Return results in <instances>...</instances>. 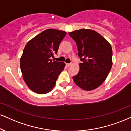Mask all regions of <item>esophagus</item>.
<instances>
[{
  "instance_id": "34e87169",
  "label": "esophagus",
  "mask_w": 131,
  "mask_h": 131,
  "mask_svg": "<svg viewBox=\"0 0 131 131\" xmlns=\"http://www.w3.org/2000/svg\"><path fill=\"white\" fill-rule=\"evenodd\" d=\"M71 65V63H67V64H66V66H67V67H70Z\"/></svg>"
}]
</instances>
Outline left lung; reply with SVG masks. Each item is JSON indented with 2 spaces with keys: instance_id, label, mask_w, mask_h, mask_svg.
Masks as SVG:
<instances>
[{
  "instance_id": "1",
  "label": "left lung",
  "mask_w": 131,
  "mask_h": 131,
  "mask_svg": "<svg viewBox=\"0 0 131 131\" xmlns=\"http://www.w3.org/2000/svg\"><path fill=\"white\" fill-rule=\"evenodd\" d=\"M76 42L80 57L79 72L72 79L85 90H92L104 82L112 66L111 45L96 31L80 29L69 32Z\"/></svg>"
}]
</instances>
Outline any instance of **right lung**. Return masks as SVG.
<instances>
[{
    "instance_id": "add662e5",
    "label": "right lung",
    "mask_w": 131,
    "mask_h": 131,
    "mask_svg": "<svg viewBox=\"0 0 131 131\" xmlns=\"http://www.w3.org/2000/svg\"><path fill=\"white\" fill-rule=\"evenodd\" d=\"M67 33L56 29L42 31L27 42L20 60V67L25 82L38 94L48 93L56 85L65 63L52 61L60 43Z\"/></svg>"
}]
</instances>
